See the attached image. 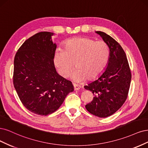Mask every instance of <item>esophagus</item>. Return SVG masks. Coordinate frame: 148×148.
Returning <instances> with one entry per match:
<instances>
[{"mask_svg":"<svg viewBox=\"0 0 148 148\" xmlns=\"http://www.w3.org/2000/svg\"><path fill=\"white\" fill-rule=\"evenodd\" d=\"M73 85H74V90H80V88H81V86H80V85H79L74 84Z\"/></svg>","mask_w":148,"mask_h":148,"instance_id":"esophagus-1","label":"esophagus"}]
</instances>
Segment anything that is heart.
I'll return each mask as SVG.
<instances>
[{
	"instance_id": "b5f03b06",
	"label": "heart",
	"mask_w": 148,
	"mask_h": 148,
	"mask_svg": "<svg viewBox=\"0 0 148 148\" xmlns=\"http://www.w3.org/2000/svg\"><path fill=\"white\" fill-rule=\"evenodd\" d=\"M109 58V49L105 42H95L88 37H75L65 42L64 49L56 50L54 63L59 73L66 77L73 71L75 62L77 67L71 75L76 82L87 78H97L106 69Z\"/></svg>"
}]
</instances>
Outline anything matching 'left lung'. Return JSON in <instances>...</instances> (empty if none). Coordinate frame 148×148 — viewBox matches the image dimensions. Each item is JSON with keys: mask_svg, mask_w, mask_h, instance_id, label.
I'll list each match as a JSON object with an SVG mask.
<instances>
[{"mask_svg": "<svg viewBox=\"0 0 148 148\" xmlns=\"http://www.w3.org/2000/svg\"><path fill=\"white\" fill-rule=\"evenodd\" d=\"M95 32L108 44L109 58L106 69L98 79L84 86L94 95L93 101L85 105V108L93 115L104 118L115 113L125 101L132 75L121 45L105 32Z\"/></svg>", "mask_w": 148, "mask_h": 148, "instance_id": "left-lung-1", "label": "left lung"}]
</instances>
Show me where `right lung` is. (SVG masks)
<instances>
[{"label":"right lung","mask_w":148,"mask_h":148,"mask_svg":"<svg viewBox=\"0 0 148 148\" xmlns=\"http://www.w3.org/2000/svg\"><path fill=\"white\" fill-rule=\"evenodd\" d=\"M41 32L23 43L14 60L13 85L21 101L29 111L47 116L58 109L74 91L72 82L60 75L54 64L56 49L51 36Z\"/></svg>","instance_id":"1"}]
</instances>
